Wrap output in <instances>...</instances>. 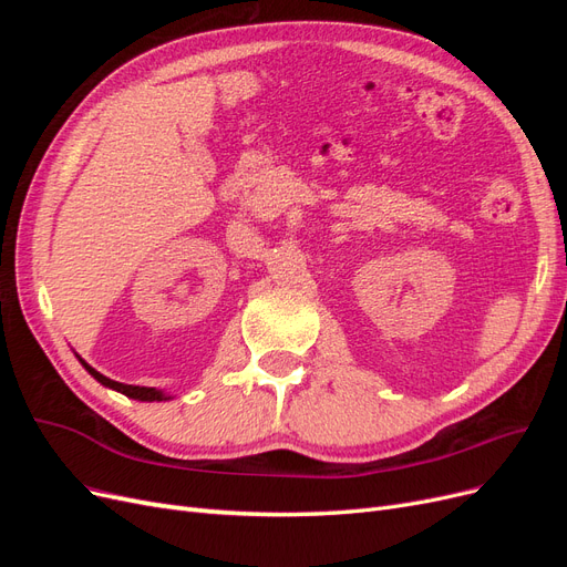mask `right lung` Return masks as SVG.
Segmentation results:
<instances>
[{
	"instance_id": "obj_1",
	"label": "right lung",
	"mask_w": 567,
	"mask_h": 567,
	"mask_svg": "<svg viewBox=\"0 0 567 567\" xmlns=\"http://www.w3.org/2000/svg\"><path fill=\"white\" fill-rule=\"evenodd\" d=\"M80 359V364L87 369L90 375H94V379L104 385V388H111L115 392H123L125 398H132V400H140V402H165V400H173V394H167L163 390H156V388H144V385H125V383H117V381H111L106 379L104 373H99L94 367H90L87 362L80 354H75Z\"/></svg>"
}]
</instances>
